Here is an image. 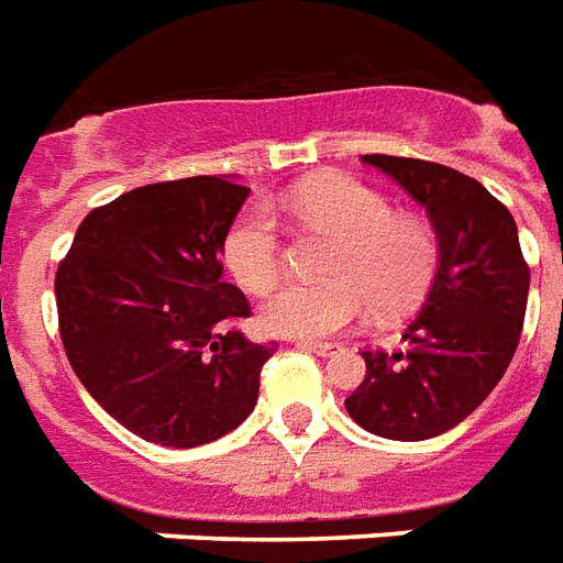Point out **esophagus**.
I'll return each mask as SVG.
<instances>
[{"label": "esophagus", "mask_w": 563, "mask_h": 563, "mask_svg": "<svg viewBox=\"0 0 563 563\" xmlns=\"http://www.w3.org/2000/svg\"><path fill=\"white\" fill-rule=\"evenodd\" d=\"M298 345H301V349H307V352H313V355H322V357L336 355V352L343 349L340 343H313V340H301Z\"/></svg>", "instance_id": "obj_1"}]
</instances>
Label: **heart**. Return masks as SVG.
<instances>
[{
  "mask_svg": "<svg viewBox=\"0 0 563 563\" xmlns=\"http://www.w3.org/2000/svg\"><path fill=\"white\" fill-rule=\"evenodd\" d=\"M280 206L307 227L340 239L328 274L334 280H295L262 307V324L286 336H331L378 313L415 310L439 268V241L423 220L397 218L378 190L355 178L328 176L303 181ZM223 262L253 295L280 280L283 232L268 206H247L223 235Z\"/></svg>",
  "mask_w": 563,
  "mask_h": 563,
  "instance_id": "heart-1",
  "label": "heart"
}]
</instances>
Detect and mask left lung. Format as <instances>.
Returning <instances> with one entry per match:
<instances>
[{
  "instance_id": "1",
  "label": "left lung",
  "mask_w": 563,
  "mask_h": 563,
  "mask_svg": "<svg viewBox=\"0 0 563 563\" xmlns=\"http://www.w3.org/2000/svg\"><path fill=\"white\" fill-rule=\"evenodd\" d=\"M361 161L427 208L441 256L406 331L409 349L361 352L366 376L345 411L373 435L423 441L462 423L501 382L522 336L531 271L514 214L481 181L418 157Z\"/></svg>"
}]
</instances>
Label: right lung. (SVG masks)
Here are the masks:
<instances>
[{
  "label": "right lung",
  "instance_id": "1",
  "mask_svg": "<svg viewBox=\"0 0 563 563\" xmlns=\"http://www.w3.org/2000/svg\"><path fill=\"white\" fill-rule=\"evenodd\" d=\"M250 187L194 176L91 208L56 271L65 355L95 402L164 448L232 432L256 406L274 345L239 331L250 303L223 283V235Z\"/></svg>",
  "mask_w": 563,
  "mask_h": 563
}]
</instances>
